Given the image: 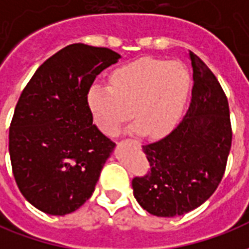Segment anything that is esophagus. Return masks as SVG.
<instances>
[{"instance_id":"obj_1","label":"esophagus","mask_w":249,"mask_h":249,"mask_svg":"<svg viewBox=\"0 0 249 249\" xmlns=\"http://www.w3.org/2000/svg\"><path fill=\"white\" fill-rule=\"evenodd\" d=\"M133 142H135L136 145H140V142H139V141H133Z\"/></svg>"}]
</instances>
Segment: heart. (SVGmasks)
<instances>
[{
  "label": "heart",
  "mask_w": 249,
  "mask_h": 249,
  "mask_svg": "<svg viewBox=\"0 0 249 249\" xmlns=\"http://www.w3.org/2000/svg\"><path fill=\"white\" fill-rule=\"evenodd\" d=\"M109 81L110 85H93L88 93L98 128L116 136L132 110L136 129L149 137H161L181 116L191 78L180 62L144 57L116 68Z\"/></svg>",
  "instance_id": "1"
}]
</instances>
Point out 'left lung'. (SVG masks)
<instances>
[{
	"label": "left lung",
	"instance_id": "8db88e82",
	"mask_svg": "<svg viewBox=\"0 0 249 249\" xmlns=\"http://www.w3.org/2000/svg\"><path fill=\"white\" fill-rule=\"evenodd\" d=\"M192 98L187 113L161 140L142 145L151 171L132 180L146 212L173 217L207 201L224 176L232 145L230 105L212 71L189 52Z\"/></svg>",
	"mask_w": 249,
	"mask_h": 249
}]
</instances>
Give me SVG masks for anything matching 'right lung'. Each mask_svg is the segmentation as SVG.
<instances>
[{"label": "right lung", "instance_id": "right-lung-1", "mask_svg": "<svg viewBox=\"0 0 249 249\" xmlns=\"http://www.w3.org/2000/svg\"><path fill=\"white\" fill-rule=\"evenodd\" d=\"M120 54L71 44L36 71L18 98L9 128L17 187L36 208L71 213L94 192L114 142L93 124L88 93Z\"/></svg>", "mask_w": 249, "mask_h": 249}]
</instances>
